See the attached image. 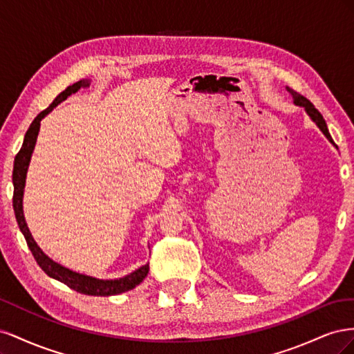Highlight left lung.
<instances>
[{
  "label": "left lung",
  "instance_id": "8db88e82",
  "mask_svg": "<svg viewBox=\"0 0 354 354\" xmlns=\"http://www.w3.org/2000/svg\"><path fill=\"white\" fill-rule=\"evenodd\" d=\"M286 90H288V93L292 95V100H294V104H297V106H299V108H304V111H306V113L310 116V120H312L317 127H319V130L322 131L324 134H325V137L328 138V140L330 142V134H329V131H328V127H326V122H325V120H324V116L320 115V112L315 108V106L310 103L306 97H303L301 94H298L297 91H294L292 88H289V87H286Z\"/></svg>",
  "mask_w": 354,
  "mask_h": 354
}]
</instances>
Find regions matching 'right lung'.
I'll return each instance as SVG.
<instances>
[{"mask_svg":"<svg viewBox=\"0 0 354 354\" xmlns=\"http://www.w3.org/2000/svg\"><path fill=\"white\" fill-rule=\"evenodd\" d=\"M88 85H90V80H81L78 82L69 85V87L65 91H62L55 99V102H53L46 111H42L29 125L28 131L25 134V138H24L22 149H20L19 153L15 158L13 209H15V216H16V221L19 224V229L24 233V236L26 239V243L29 246L32 255H34V259L37 260L41 269L44 270L50 277L68 285L69 288L73 289V291L85 294V295L109 297V295L127 292V291H130V289L136 288L137 285H140L145 277L147 276L149 264L138 267L137 270L131 272L130 274H127L124 277H120V279H97V277L73 272V270L68 269V267L53 261L48 255L44 254V251L39 248L35 239L32 238V233L29 232V227H28L25 216H24V194H25V185H26V174H28V168H29L32 153H34V149H35L41 121L44 120V118L53 109H55L59 103L66 100L71 94L77 93L81 88L88 87Z\"/></svg>","mask_w":354,"mask_h":354,"instance_id":"add662e5","label":"right lung"}]
</instances>
